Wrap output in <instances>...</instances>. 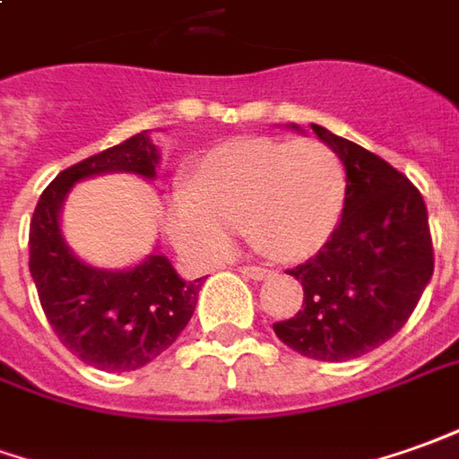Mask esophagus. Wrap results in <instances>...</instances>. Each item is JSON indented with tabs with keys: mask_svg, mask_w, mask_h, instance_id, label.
<instances>
[{
	"mask_svg": "<svg viewBox=\"0 0 459 459\" xmlns=\"http://www.w3.org/2000/svg\"><path fill=\"white\" fill-rule=\"evenodd\" d=\"M242 272V277H247V280H264V277H270L272 270L267 267H257V264H245V267H239Z\"/></svg>",
	"mask_w": 459,
	"mask_h": 459,
	"instance_id": "34e87169",
	"label": "esophagus"
}]
</instances>
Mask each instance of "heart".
Masks as SVG:
<instances>
[{"label": "heart", "mask_w": 459, "mask_h": 459, "mask_svg": "<svg viewBox=\"0 0 459 459\" xmlns=\"http://www.w3.org/2000/svg\"><path fill=\"white\" fill-rule=\"evenodd\" d=\"M344 192L340 157L317 139H232L192 162L187 189L164 202V230L195 262L224 260L242 224L274 260H302L340 224Z\"/></svg>", "instance_id": "heart-1"}]
</instances>
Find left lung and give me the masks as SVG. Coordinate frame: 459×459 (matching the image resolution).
<instances>
[{"instance_id": "1", "label": "left lung", "mask_w": 459, "mask_h": 459, "mask_svg": "<svg viewBox=\"0 0 459 459\" xmlns=\"http://www.w3.org/2000/svg\"><path fill=\"white\" fill-rule=\"evenodd\" d=\"M347 169L342 220L307 262L287 270L305 297L274 334L295 352L344 362L403 330L435 270L428 207L393 164L330 129L312 125Z\"/></svg>"}]
</instances>
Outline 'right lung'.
<instances>
[{
    "mask_svg": "<svg viewBox=\"0 0 459 459\" xmlns=\"http://www.w3.org/2000/svg\"><path fill=\"white\" fill-rule=\"evenodd\" d=\"M147 132L66 167L44 189L30 222V272L47 322L72 355L91 368L129 372L160 357L187 327L202 277L185 282L162 255L125 272L79 262L59 232V207L79 179L104 172L154 177Z\"/></svg>",
    "mask_w": 459,
    "mask_h": 459,
    "instance_id": "obj_1",
    "label": "right lung"
}]
</instances>
